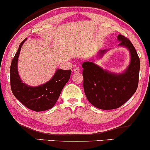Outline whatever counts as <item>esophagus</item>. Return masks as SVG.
I'll use <instances>...</instances> for the list:
<instances>
[{
    "mask_svg": "<svg viewBox=\"0 0 150 150\" xmlns=\"http://www.w3.org/2000/svg\"><path fill=\"white\" fill-rule=\"evenodd\" d=\"M73 72H74V73H80V67H75V68L73 69Z\"/></svg>",
    "mask_w": 150,
    "mask_h": 150,
    "instance_id": "esophagus-1",
    "label": "esophagus"
}]
</instances>
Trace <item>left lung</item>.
<instances>
[{
    "label": "left lung",
    "instance_id": "obj_1",
    "mask_svg": "<svg viewBox=\"0 0 150 150\" xmlns=\"http://www.w3.org/2000/svg\"><path fill=\"white\" fill-rule=\"evenodd\" d=\"M119 46L126 48L130 56V64L123 73L103 69L94 63V58L82 63L83 87L88 101L103 110L117 108L124 104L136 92L138 86L140 58L133 45L124 36L118 35ZM108 50H100L96 56L101 58Z\"/></svg>",
    "mask_w": 150,
    "mask_h": 150
}]
</instances>
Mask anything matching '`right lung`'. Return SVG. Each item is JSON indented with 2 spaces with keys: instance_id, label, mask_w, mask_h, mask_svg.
<instances>
[{
  "instance_id": "obj_1",
  "label": "right lung",
  "mask_w": 150,
  "mask_h": 150,
  "mask_svg": "<svg viewBox=\"0 0 150 150\" xmlns=\"http://www.w3.org/2000/svg\"><path fill=\"white\" fill-rule=\"evenodd\" d=\"M26 39L19 46L10 65V77L12 92L15 97L27 108L34 111H46L53 107L56 103L62 89L69 80L71 70L58 69L51 80L37 87H32L24 83L19 75L18 63L20 50Z\"/></svg>"
}]
</instances>
